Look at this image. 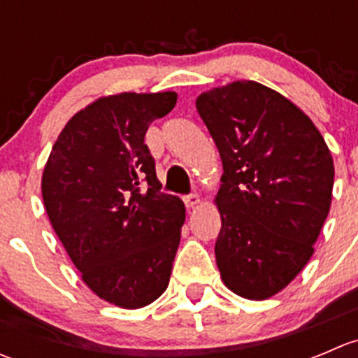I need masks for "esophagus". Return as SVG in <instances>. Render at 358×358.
Here are the masks:
<instances>
[{
	"instance_id": "esophagus-1",
	"label": "esophagus",
	"mask_w": 358,
	"mask_h": 358,
	"mask_svg": "<svg viewBox=\"0 0 358 358\" xmlns=\"http://www.w3.org/2000/svg\"><path fill=\"white\" fill-rule=\"evenodd\" d=\"M183 202H185L187 208H194V206H197L201 202V197L197 196V194H190V196H185L183 197Z\"/></svg>"
}]
</instances>
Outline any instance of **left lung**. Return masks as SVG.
<instances>
[{"label": "left lung", "instance_id": "left-lung-1", "mask_svg": "<svg viewBox=\"0 0 358 358\" xmlns=\"http://www.w3.org/2000/svg\"><path fill=\"white\" fill-rule=\"evenodd\" d=\"M196 107L223 162L220 277L241 298L268 299L315 251L333 201L331 150L305 112L256 81L208 90Z\"/></svg>", "mask_w": 358, "mask_h": 358}]
</instances>
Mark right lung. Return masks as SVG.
<instances>
[{
  "instance_id": "right-lung-1",
  "label": "right lung",
  "mask_w": 358,
  "mask_h": 358,
  "mask_svg": "<svg viewBox=\"0 0 358 358\" xmlns=\"http://www.w3.org/2000/svg\"><path fill=\"white\" fill-rule=\"evenodd\" d=\"M175 92H122L78 110L41 176L46 215L81 279L100 299L135 310L166 291L185 222L180 197L161 194L143 143Z\"/></svg>"
}]
</instances>
